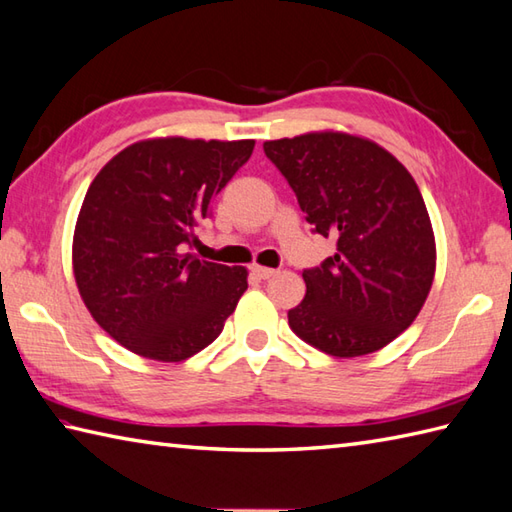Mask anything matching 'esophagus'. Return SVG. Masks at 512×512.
<instances>
[{"mask_svg": "<svg viewBox=\"0 0 512 512\" xmlns=\"http://www.w3.org/2000/svg\"><path fill=\"white\" fill-rule=\"evenodd\" d=\"M275 273H277L275 268H266V266H253V275H255L257 279H270V277H275Z\"/></svg>", "mask_w": 512, "mask_h": 512, "instance_id": "obj_1", "label": "esophagus"}]
</instances>
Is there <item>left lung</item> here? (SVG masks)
I'll return each mask as SVG.
<instances>
[{
	"label": "left lung",
	"instance_id": "8db88e82",
	"mask_svg": "<svg viewBox=\"0 0 512 512\" xmlns=\"http://www.w3.org/2000/svg\"><path fill=\"white\" fill-rule=\"evenodd\" d=\"M313 233L337 253L304 270L306 297L288 326L333 357L375 353L415 322L435 277V235L422 193L368 139L308 133L264 144Z\"/></svg>",
	"mask_w": 512,
	"mask_h": 512
}]
</instances>
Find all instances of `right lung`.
I'll list each match as a JSON object with an SVG mask.
<instances>
[{
    "instance_id": "obj_1",
    "label": "right lung",
    "mask_w": 512,
    "mask_h": 512,
    "mask_svg": "<svg viewBox=\"0 0 512 512\" xmlns=\"http://www.w3.org/2000/svg\"><path fill=\"white\" fill-rule=\"evenodd\" d=\"M253 148V139H148L99 170L77 217L73 270L90 315L115 342L182 362L222 333L248 273L197 259L190 246Z\"/></svg>"
}]
</instances>
